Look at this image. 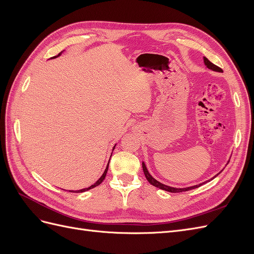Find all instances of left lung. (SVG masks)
<instances>
[{
  "label": "left lung",
  "mask_w": 254,
  "mask_h": 254,
  "mask_svg": "<svg viewBox=\"0 0 254 254\" xmlns=\"http://www.w3.org/2000/svg\"><path fill=\"white\" fill-rule=\"evenodd\" d=\"M203 61H204V64L206 65V67H209V68H211V70L216 71V72H222V70H221L220 67H218L217 65L213 64L211 63V61H210L209 59H207V58L203 57ZM142 165H143V172H144V175H145V177H146V179H147V181L151 184V186L156 187V188H158V189L163 190H166V191H171V193H181V191H187V190H194V189H196V188H199L200 186H202V184L204 183V182H203V183H200V184H197V186L189 187V188H183V189L172 188V187L165 186V184L161 183V182H159L158 180H156L155 178H153V177L148 173L147 167H146V165H145L144 162L142 163ZM217 175H218V174H217Z\"/></svg>",
  "instance_id": "obj_1"
}]
</instances>
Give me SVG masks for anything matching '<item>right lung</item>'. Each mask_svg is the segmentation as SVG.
Instances as JSON below:
<instances>
[{
  "mask_svg": "<svg viewBox=\"0 0 254 254\" xmlns=\"http://www.w3.org/2000/svg\"><path fill=\"white\" fill-rule=\"evenodd\" d=\"M60 55V54H59ZM58 55V56H59ZM115 147V146H114ZM114 147H113V149H114ZM112 155V153H111ZM108 167H109V162H108V164H107V167H106V170H105V172H104V174L102 175V177L101 178H99L94 184H92L91 187H89V188H87V189H82V190H68V191H74V193H82V191H86V190H91V189H93V188H95V187H97V186H99V184H101L103 181H104V179L106 178V175H107V172H108Z\"/></svg>",
  "mask_w": 254,
  "mask_h": 254,
  "instance_id": "right-lung-1",
  "label": "right lung"
}]
</instances>
